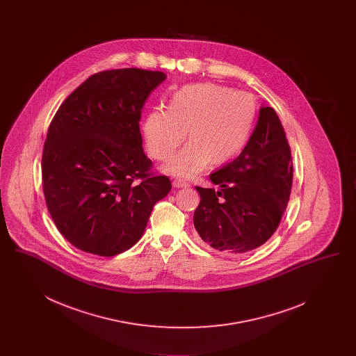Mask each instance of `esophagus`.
<instances>
[{
    "instance_id": "esophagus-1",
    "label": "esophagus",
    "mask_w": 356,
    "mask_h": 356,
    "mask_svg": "<svg viewBox=\"0 0 356 356\" xmlns=\"http://www.w3.org/2000/svg\"><path fill=\"white\" fill-rule=\"evenodd\" d=\"M172 184H173L175 188H186V186H189V184L184 181V180H181V179H175Z\"/></svg>"
}]
</instances>
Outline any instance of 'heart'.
Wrapping results in <instances>:
<instances>
[{
    "instance_id": "b5f03b06",
    "label": "heart",
    "mask_w": 356,
    "mask_h": 356,
    "mask_svg": "<svg viewBox=\"0 0 356 356\" xmlns=\"http://www.w3.org/2000/svg\"><path fill=\"white\" fill-rule=\"evenodd\" d=\"M254 99L222 85H186L172 95L168 109H154L144 121V136L153 159L168 161L188 138L167 170L183 179L211 163L221 165L236 157L254 128Z\"/></svg>"
}]
</instances>
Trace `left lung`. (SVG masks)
<instances>
[{"label": "left lung", "mask_w": 356, "mask_h": 356, "mask_svg": "<svg viewBox=\"0 0 356 356\" xmlns=\"http://www.w3.org/2000/svg\"><path fill=\"white\" fill-rule=\"evenodd\" d=\"M292 157L284 128L271 106H263L254 134L232 163L212 175L213 188L196 186L193 213L199 241L225 254L250 252L277 229L292 188Z\"/></svg>", "instance_id": "left-lung-1"}]
</instances>
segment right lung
<instances>
[{"mask_svg": "<svg viewBox=\"0 0 356 356\" xmlns=\"http://www.w3.org/2000/svg\"><path fill=\"white\" fill-rule=\"evenodd\" d=\"M165 73L124 68L95 73L51 120L42 188L60 234L76 248L121 254L143 236L170 180L153 173L143 149L141 109Z\"/></svg>", "mask_w": 356, "mask_h": 356, "instance_id": "right-lung-1", "label": "right lung"}]
</instances>
